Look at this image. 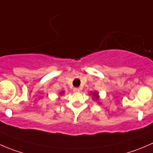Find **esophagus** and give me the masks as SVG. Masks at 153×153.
Returning <instances> with one entry per match:
<instances>
[{
  "label": "esophagus",
  "instance_id": "1",
  "mask_svg": "<svg viewBox=\"0 0 153 153\" xmlns=\"http://www.w3.org/2000/svg\"><path fill=\"white\" fill-rule=\"evenodd\" d=\"M80 89L79 88H74L73 89V92H80Z\"/></svg>",
  "mask_w": 153,
  "mask_h": 153
}]
</instances>
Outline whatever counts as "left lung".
<instances>
[{"label": "left lung", "mask_w": 153, "mask_h": 153, "mask_svg": "<svg viewBox=\"0 0 153 153\" xmlns=\"http://www.w3.org/2000/svg\"><path fill=\"white\" fill-rule=\"evenodd\" d=\"M90 95H92V98L93 100H96V101H98V99H99V95H98V92H91Z\"/></svg>", "instance_id": "left-lung-1"}]
</instances>
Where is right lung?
I'll use <instances>...</instances> for the list:
<instances>
[{
	"label": "right lung",
	"instance_id": "1",
	"mask_svg": "<svg viewBox=\"0 0 153 153\" xmlns=\"http://www.w3.org/2000/svg\"><path fill=\"white\" fill-rule=\"evenodd\" d=\"M64 93V91H61V92H60V95H63Z\"/></svg>",
	"mask_w": 153,
	"mask_h": 153
}]
</instances>
